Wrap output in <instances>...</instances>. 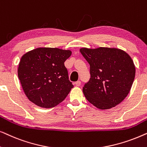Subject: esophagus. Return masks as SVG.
<instances>
[{"label": "esophagus", "instance_id": "34e87169", "mask_svg": "<svg viewBox=\"0 0 147 147\" xmlns=\"http://www.w3.org/2000/svg\"><path fill=\"white\" fill-rule=\"evenodd\" d=\"M75 84H76V86H80V85H81V82H80V81H77L75 83Z\"/></svg>", "mask_w": 147, "mask_h": 147}]
</instances>
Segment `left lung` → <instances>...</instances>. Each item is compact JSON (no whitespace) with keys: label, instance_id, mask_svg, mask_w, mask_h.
<instances>
[{"label":"left lung","instance_id":"8db88e82","mask_svg":"<svg viewBox=\"0 0 147 147\" xmlns=\"http://www.w3.org/2000/svg\"><path fill=\"white\" fill-rule=\"evenodd\" d=\"M90 66L89 82L83 92L88 101L100 110L117 106L128 96L135 77L130 56L118 48L80 49Z\"/></svg>","mask_w":147,"mask_h":147}]
</instances>
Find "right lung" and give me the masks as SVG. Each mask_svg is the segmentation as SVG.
I'll return each mask as SVG.
<instances>
[{"label": "right lung", "instance_id": "obj_1", "mask_svg": "<svg viewBox=\"0 0 147 147\" xmlns=\"http://www.w3.org/2000/svg\"><path fill=\"white\" fill-rule=\"evenodd\" d=\"M70 50L39 47L22 56L18 77L25 95L39 107L50 108L63 101L71 88L64 62Z\"/></svg>", "mask_w": 147, "mask_h": 147}]
</instances>
